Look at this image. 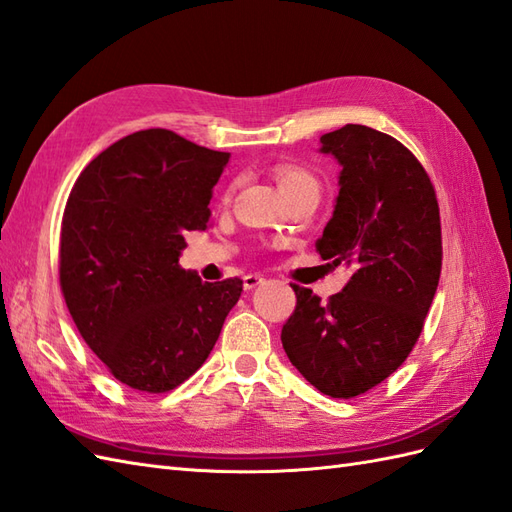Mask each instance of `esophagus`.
<instances>
[{
  "label": "esophagus",
  "mask_w": 512,
  "mask_h": 512,
  "mask_svg": "<svg viewBox=\"0 0 512 512\" xmlns=\"http://www.w3.org/2000/svg\"><path fill=\"white\" fill-rule=\"evenodd\" d=\"M261 283H264V277H259V274H246L244 277V290H255V287H259Z\"/></svg>",
  "instance_id": "obj_1"
}]
</instances>
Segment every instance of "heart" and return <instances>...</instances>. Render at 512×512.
<instances>
[{
  "mask_svg": "<svg viewBox=\"0 0 512 512\" xmlns=\"http://www.w3.org/2000/svg\"><path fill=\"white\" fill-rule=\"evenodd\" d=\"M277 179L283 194H292L303 188H318V179L313 177L309 170L298 166H281L277 170Z\"/></svg>",
  "mask_w": 512,
  "mask_h": 512,
  "instance_id": "b5f03b06",
  "label": "heart"
}]
</instances>
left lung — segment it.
<instances>
[{"label": "left lung", "instance_id": "obj_1", "mask_svg": "<svg viewBox=\"0 0 512 512\" xmlns=\"http://www.w3.org/2000/svg\"><path fill=\"white\" fill-rule=\"evenodd\" d=\"M339 192L316 251L352 277L322 305L292 285L296 309L281 331L294 368L331 398H355L409 357L441 274L439 205L415 155L383 131L346 125L320 138Z\"/></svg>", "mask_w": 512, "mask_h": 512}]
</instances>
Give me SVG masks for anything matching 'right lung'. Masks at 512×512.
Listing matches in <instances>:
<instances>
[{
	"label": "right lung",
	"instance_id": "obj_1",
	"mask_svg": "<svg viewBox=\"0 0 512 512\" xmlns=\"http://www.w3.org/2000/svg\"><path fill=\"white\" fill-rule=\"evenodd\" d=\"M229 153L168 129L114 142L77 177L62 216L60 287L77 331L131 389L164 393L201 368L240 279L203 283L179 266L205 231Z\"/></svg>",
	"mask_w": 512,
	"mask_h": 512
}]
</instances>
